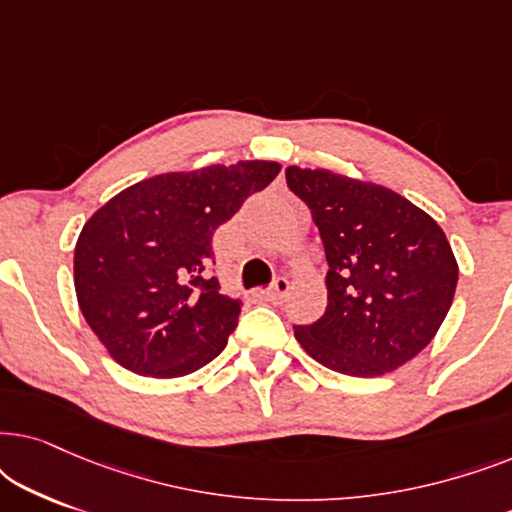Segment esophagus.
Wrapping results in <instances>:
<instances>
[{
	"label": "esophagus",
	"instance_id": "34e87169",
	"mask_svg": "<svg viewBox=\"0 0 512 512\" xmlns=\"http://www.w3.org/2000/svg\"><path fill=\"white\" fill-rule=\"evenodd\" d=\"M286 296H289V279L284 277H277L275 282L263 291V298L270 300V303H282Z\"/></svg>",
	"mask_w": 512,
	"mask_h": 512
}]
</instances>
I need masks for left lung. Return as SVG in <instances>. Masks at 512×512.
Wrapping results in <instances>:
<instances>
[{
    "mask_svg": "<svg viewBox=\"0 0 512 512\" xmlns=\"http://www.w3.org/2000/svg\"><path fill=\"white\" fill-rule=\"evenodd\" d=\"M286 186L310 209L324 242L328 305L293 326L321 366L352 377L396 370L433 340L459 268L443 228L389 188L286 167Z\"/></svg>",
    "mask_w": 512,
    "mask_h": 512,
    "instance_id": "1",
    "label": "left lung"
}]
</instances>
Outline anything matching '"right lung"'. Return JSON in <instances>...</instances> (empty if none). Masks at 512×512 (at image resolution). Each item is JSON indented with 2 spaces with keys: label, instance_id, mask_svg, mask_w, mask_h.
Wrapping results in <instances>:
<instances>
[{
  "label": "right lung",
  "instance_id": "1",
  "mask_svg": "<svg viewBox=\"0 0 512 512\" xmlns=\"http://www.w3.org/2000/svg\"><path fill=\"white\" fill-rule=\"evenodd\" d=\"M277 174L265 160L158 174L90 216L74 249L76 298L123 368L181 377L223 352L242 303L209 277L212 237Z\"/></svg>",
  "mask_w": 512,
  "mask_h": 512
}]
</instances>
